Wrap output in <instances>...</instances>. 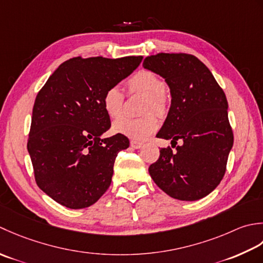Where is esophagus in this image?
<instances>
[{
    "label": "esophagus",
    "instance_id": "obj_1",
    "mask_svg": "<svg viewBox=\"0 0 263 263\" xmlns=\"http://www.w3.org/2000/svg\"><path fill=\"white\" fill-rule=\"evenodd\" d=\"M130 146H132L133 148H135V149L141 148V147L143 146V143H142V142H137V141H132V142H130Z\"/></svg>",
    "mask_w": 263,
    "mask_h": 263
}]
</instances>
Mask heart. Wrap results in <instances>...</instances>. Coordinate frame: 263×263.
Segmentation results:
<instances>
[{
    "label": "heart",
    "instance_id": "obj_1",
    "mask_svg": "<svg viewBox=\"0 0 263 263\" xmlns=\"http://www.w3.org/2000/svg\"><path fill=\"white\" fill-rule=\"evenodd\" d=\"M129 92L141 93L146 96L144 102L141 118H121L117 120L112 129L116 134L127 136L136 141H143L153 134L159 127V121L151 111L159 116H163L168 110V99L165 96L164 80L149 70L138 71L128 80ZM102 105L105 114L111 119H117L124 111V94L119 87L112 86L105 90L102 98Z\"/></svg>",
    "mask_w": 263,
    "mask_h": 263
}]
</instances>
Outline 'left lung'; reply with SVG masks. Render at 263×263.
<instances>
[{"mask_svg":"<svg viewBox=\"0 0 263 263\" xmlns=\"http://www.w3.org/2000/svg\"><path fill=\"white\" fill-rule=\"evenodd\" d=\"M143 67L161 76L170 89V109L157 137L183 142L175 153L160 149L149 176L176 200H200L220 184L233 147L226 95L194 55L159 53L145 58Z\"/></svg>","mask_w":263,"mask_h":263,"instance_id":"obj_1","label":"left lung"}]
</instances>
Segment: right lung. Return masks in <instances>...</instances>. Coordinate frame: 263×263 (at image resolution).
Returning <instances> with one entry per match:
<instances>
[{
    "mask_svg": "<svg viewBox=\"0 0 263 263\" xmlns=\"http://www.w3.org/2000/svg\"><path fill=\"white\" fill-rule=\"evenodd\" d=\"M142 59L72 58L37 94L27 148L37 185L59 204L87 208L109 189L117 154L129 147V139L101 137L111 126L102 98Z\"/></svg>",
    "mask_w": 263,
    "mask_h": 263,
    "instance_id": "right-lung-1",
    "label": "right lung"
}]
</instances>
